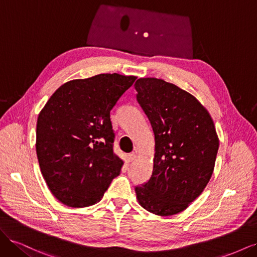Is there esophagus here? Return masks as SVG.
Listing matches in <instances>:
<instances>
[{
    "mask_svg": "<svg viewBox=\"0 0 257 257\" xmlns=\"http://www.w3.org/2000/svg\"><path fill=\"white\" fill-rule=\"evenodd\" d=\"M136 158H137V154H136L135 152H132V153H130V154L127 155V161H128V162H133Z\"/></svg>",
    "mask_w": 257,
    "mask_h": 257,
    "instance_id": "obj_1",
    "label": "esophagus"
}]
</instances>
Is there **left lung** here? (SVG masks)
<instances>
[{
	"label": "left lung",
	"mask_w": 257,
	"mask_h": 257,
	"mask_svg": "<svg viewBox=\"0 0 257 257\" xmlns=\"http://www.w3.org/2000/svg\"><path fill=\"white\" fill-rule=\"evenodd\" d=\"M137 100L154 133L149 181L136 186L139 205L161 216L183 211L212 176L219 149L214 123L196 97L158 78H139Z\"/></svg>",
	"instance_id": "1"
}]
</instances>
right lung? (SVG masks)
Returning <instances> with one entry per match:
<instances>
[{
    "instance_id": "add662e5",
    "label": "right lung",
    "mask_w": 257,
    "mask_h": 257,
    "mask_svg": "<svg viewBox=\"0 0 257 257\" xmlns=\"http://www.w3.org/2000/svg\"><path fill=\"white\" fill-rule=\"evenodd\" d=\"M135 76L99 74L71 80L38 114L36 153L50 192L72 208L102 199L123 161L113 152L110 110Z\"/></svg>"
}]
</instances>
